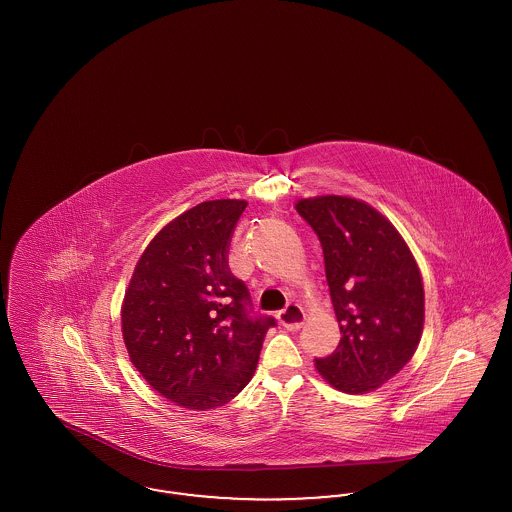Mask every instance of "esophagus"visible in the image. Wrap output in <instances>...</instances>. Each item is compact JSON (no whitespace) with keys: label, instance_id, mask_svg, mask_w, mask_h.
Returning <instances> with one entry per match:
<instances>
[{"label":"esophagus","instance_id":"34e87169","mask_svg":"<svg viewBox=\"0 0 512 512\" xmlns=\"http://www.w3.org/2000/svg\"><path fill=\"white\" fill-rule=\"evenodd\" d=\"M278 320L284 328L288 330H299L303 326V320H305V313L299 305L295 303H288L280 313H278Z\"/></svg>","mask_w":512,"mask_h":512}]
</instances>
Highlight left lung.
<instances>
[{"mask_svg": "<svg viewBox=\"0 0 512 512\" xmlns=\"http://www.w3.org/2000/svg\"><path fill=\"white\" fill-rule=\"evenodd\" d=\"M317 234L341 340L317 370L340 391L366 393L411 361L422 336L424 290L413 253L363 201L322 195L295 205Z\"/></svg>", "mask_w": 512, "mask_h": 512, "instance_id": "left-lung-1", "label": "left lung"}]
</instances>
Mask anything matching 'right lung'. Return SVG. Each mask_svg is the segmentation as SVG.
Listing matches in <instances>:
<instances>
[{"mask_svg": "<svg viewBox=\"0 0 512 512\" xmlns=\"http://www.w3.org/2000/svg\"><path fill=\"white\" fill-rule=\"evenodd\" d=\"M247 201H203L147 245L122 305L128 355L147 384L184 409L222 407L249 384L276 318L253 313L228 267Z\"/></svg>", "mask_w": 512, "mask_h": 512, "instance_id": "add662e5", "label": "right lung"}]
</instances>
